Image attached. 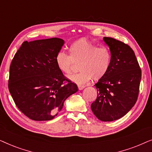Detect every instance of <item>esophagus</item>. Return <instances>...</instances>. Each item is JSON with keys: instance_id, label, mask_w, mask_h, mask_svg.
<instances>
[{"instance_id": "1", "label": "esophagus", "mask_w": 152, "mask_h": 152, "mask_svg": "<svg viewBox=\"0 0 152 152\" xmlns=\"http://www.w3.org/2000/svg\"><path fill=\"white\" fill-rule=\"evenodd\" d=\"M85 88V86H84V85H78V88L79 90H83Z\"/></svg>"}]
</instances>
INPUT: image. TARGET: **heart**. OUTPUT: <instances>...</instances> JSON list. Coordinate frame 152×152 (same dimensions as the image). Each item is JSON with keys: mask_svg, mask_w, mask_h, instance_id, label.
I'll return each instance as SVG.
<instances>
[{"mask_svg": "<svg viewBox=\"0 0 152 152\" xmlns=\"http://www.w3.org/2000/svg\"><path fill=\"white\" fill-rule=\"evenodd\" d=\"M68 51L69 55L64 52H59L55 62L57 68L65 74H70L74 63H79L80 71L68 77L72 82L82 84L91 78L97 81L104 77L109 71L111 53L107 46H97L86 39H80L70 45Z\"/></svg>", "mask_w": 152, "mask_h": 152, "instance_id": "1", "label": "heart"}]
</instances>
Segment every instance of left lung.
I'll return each mask as SVG.
<instances>
[{
    "mask_svg": "<svg viewBox=\"0 0 152 152\" xmlns=\"http://www.w3.org/2000/svg\"><path fill=\"white\" fill-rule=\"evenodd\" d=\"M103 41L111 53V64L107 75L95 84L98 93L91 108L99 120L111 122L125 115L136 104L141 69L127 44L111 37Z\"/></svg>",
    "mask_w": 152,
    "mask_h": 152,
    "instance_id": "left-lung-1",
    "label": "left lung"
}]
</instances>
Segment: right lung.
<instances>
[{
  "instance_id": "add662e5",
  "label": "right lung",
  "mask_w": 152,
  "mask_h": 152,
  "mask_svg": "<svg viewBox=\"0 0 152 152\" xmlns=\"http://www.w3.org/2000/svg\"><path fill=\"white\" fill-rule=\"evenodd\" d=\"M64 44L59 38L24 41L12 59L10 93L18 109L31 120H53L64 101L78 91L56 64V55Z\"/></svg>"
}]
</instances>
